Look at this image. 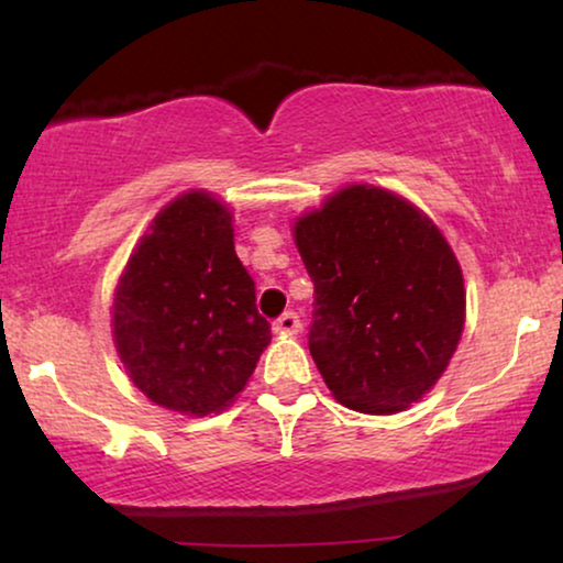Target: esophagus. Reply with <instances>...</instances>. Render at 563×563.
<instances>
[{
	"label": "esophagus",
	"instance_id": "34e87169",
	"mask_svg": "<svg viewBox=\"0 0 563 563\" xmlns=\"http://www.w3.org/2000/svg\"><path fill=\"white\" fill-rule=\"evenodd\" d=\"M299 328L302 325H299L297 312H284L282 318L274 320V333H279V335H297Z\"/></svg>",
	"mask_w": 563,
	"mask_h": 563
}]
</instances>
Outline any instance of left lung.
I'll list each match as a JSON object with an SVG mask.
<instances>
[{"label": "left lung", "mask_w": 563, "mask_h": 563, "mask_svg": "<svg viewBox=\"0 0 563 563\" xmlns=\"http://www.w3.org/2000/svg\"><path fill=\"white\" fill-rule=\"evenodd\" d=\"M314 284L307 345L338 402L405 410L464 333V276L433 220L387 189L353 184L295 222Z\"/></svg>", "instance_id": "left-lung-1"}]
</instances>
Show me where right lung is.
I'll use <instances>...</instances> for the list:
<instances>
[{"mask_svg":"<svg viewBox=\"0 0 563 563\" xmlns=\"http://www.w3.org/2000/svg\"><path fill=\"white\" fill-rule=\"evenodd\" d=\"M112 335L151 402L184 415L233 402L272 343V325L235 256L225 205L197 189L156 214L114 289Z\"/></svg>","mask_w":563,"mask_h":563,"instance_id":"1","label":"right lung"}]
</instances>
